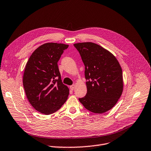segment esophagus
I'll list each match as a JSON object with an SVG mask.
<instances>
[{"label": "esophagus", "instance_id": "1", "mask_svg": "<svg viewBox=\"0 0 151 151\" xmlns=\"http://www.w3.org/2000/svg\"><path fill=\"white\" fill-rule=\"evenodd\" d=\"M70 90H74V88H75V85L73 84V85H72L71 86H70Z\"/></svg>", "mask_w": 151, "mask_h": 151}]
</instances>
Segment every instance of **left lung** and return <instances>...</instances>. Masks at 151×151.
Instances as JSON below:
<instances>
[{"instance_id": "left-lung-1", "label": "left lung", "mask_w": 151, "mask_h": 151, "mask_svg": "<svg viewBox=\"0 0 151 151\" xmlns=\"http://www.w3.org/2000/svg\"><path fill=\"white\" fill-rule=\"evenodd\" d=\"M85 65L87 93L78 98L85 108L103 114L116 105L123 91L122 70L108 50L92 42L74 44Z\"/></svg>"}]
</instances>
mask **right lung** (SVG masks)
Wrapping results in <instances>:
<instances>
[{
  "mask_svg": "<svg viewBox=\"0 0 151 151\" xmlns=\"http://www.w3.org/2000/svg\"><path fill=\"white\" fill-rule=\"evenodd\" d=\"M69 45L46 43L39 47L27 61L23 87L29 102L42 114L49 115L61 108L69 90L61 81L58 61Z\"/></svg>",
  "mask_w": 151,
  "mask_h": 151,
  "instance_id": "obj_1",
  "label": "right lung"
}]
</instances>
